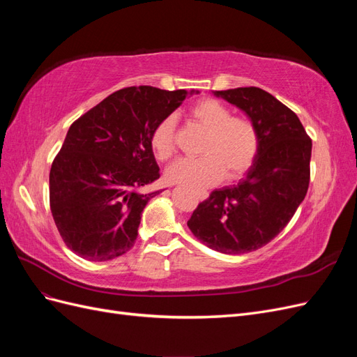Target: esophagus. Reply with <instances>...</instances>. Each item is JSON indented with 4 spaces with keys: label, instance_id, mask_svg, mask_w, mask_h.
Masks as SVG:
<instances>
[{
    "label": "esophagus",
    "instance_id": "esophagus-1",
    "mask_svg": "<svg viewBox=\"0 0 357 357\" xmlns=\"http://www.w3.org/2000/svg\"><path fill=\"white\" fill-rule=\"evenodd\" d=\"M207 197H208V193H207V192H198V198H199L201 201L207 199Z\"/></svg>",
    "mask_w": 357,
    "mask_h": 357
}]
</instances>
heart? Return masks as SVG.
<instances>
[{
	"label": "heart",
	"instance_id": "heart-1",
	"mask_svg": "<svg viewBox=\"0 0 357 357\" xmlns=\"http://www.w3.org/2000/svg\"><path fill=\"white\" fill-rule=\"evenodd\" d=\"M193 122L207 129L199 158H183L167 169L169 181L189 188H208L226 174L236 178L252 167L257 153V134L245 117L231 116L225 104L205 98L189 110ZM158 159L171 158L176 150V117L167 116L152 134Z\"/></svg>",
	"mask_w": 357,
	"mask_h": 357
}]
</instances>
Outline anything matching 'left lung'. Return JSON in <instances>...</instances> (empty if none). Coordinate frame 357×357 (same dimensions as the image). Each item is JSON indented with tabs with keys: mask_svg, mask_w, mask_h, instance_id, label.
I'll use <instances>...</instances> for the list:
<instances>
[{
	"mask_svg": "<svg viewBox=\"0 0 357 357\" xmlns=\"http://www.w3.org/2000/svg\"><path fill=\"white\" fill-rule=\"evenodd\" d=\"M243 110L257 134V153L234 186L215 189L188 220L205 245L225 255L257 250L282 232L304 201L311 139L298 116L264 89L214 91Z\"/></svg>",
	"mask_w": 357,
	"mask_h": 357,
	"instance_id": "8db88e82",
	"label": "left lung"
}]
</instances>
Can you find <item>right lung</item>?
Segmentation results:
<instances>
[{
	"label": "right lung",
	"instance_id": "obj_1",
	"mask_svg": "<svg viewBox=\"0 0 357 357\" xmlns=\"http://www.w3.org/2000/svg\"><path fill=\"white\" fill-rule=\"evenodd\" d=\"M132 86L107 96L75 121L50 168V211L75 255L105 262L131 250L147 192L159 178L152 149L158 123L189 95Z\"/></svg>",
	"mask_w": 357,
	"mask_h": 357
}]
</instances>
